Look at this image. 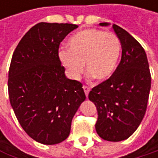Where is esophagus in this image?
I'll use <instances>...</instances> for the list:
<instances>
[{"label": "esophagus", "mask_w": 158, "mask_h": 158, "mask_svg": "<svg viewBox=\"0 0 158 158\" xmlns=\"http://www.w3.org/2000/svg\"><path fill=\"white\" fill-rule=\"evenodd\" d=\"M83 89H84V92H85V94H86V96L88 97V95H89V90H90V89L88 87V86H83Z\"/></svg>", "instance_id": "esophagus-1"}]
</instances>
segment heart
Returning a JSON list of instances; mask_svg holds the SVG:
<instances>
[{"mask_svg":"<svg viewBox=\"0 0 158 158\" xmlns=\"http://www.w3.org/2000/svg\"><path fill=\"white\" fill-rule=\"evenodd\" d=\"M69 49H61L59 59L72 79H79L85 69L89 77L97 80L109 79L116 69L122 45L115 34L90 28L72 35Z\"/></svg>","mask_w":158,"mask_h":158,"instance_id":"heart-1","label":"heart"}]
</instances>
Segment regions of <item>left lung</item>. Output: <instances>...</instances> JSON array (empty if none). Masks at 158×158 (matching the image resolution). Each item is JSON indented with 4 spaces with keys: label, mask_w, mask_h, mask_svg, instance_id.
<instances>
[{
    "label": "left lung",
    "mask_w": 158,
    "mask_h": 158,
    "mask_svg": "<svg viewBox=\"0 0 158 158\" xmlns=\"http://www.w3.org/2000/svg\"><path fill=\"white\" fill-rule=\"evenodd\" d=\"M112 28L122 45L121 61L109 79L91 89L89 99L98 111L97 134L106 141L119 142L130 137L142 122L151 74L146 54L139 42L120 26L112 24Z\"/></svg>",
    "instance_id": "left-lung-1"
}]
</instances>
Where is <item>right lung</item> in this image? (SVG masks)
<instances>
[{
    "label": "right lung",
    "mask_w": 158,
    "mask_h": 158,
    "mask_svg": "<svg viewBox=\"0 0 158 158\" xmlns=\"http://www.w3.org/2000/svg\"><path fill=\"white\" fill-rule=\"evenodd\" d=\"M79 25L39 23L21 39L13 54L8 79L11 105L24 132L36 142L66 140L86 96L82 84L65 76L58 56L63 39Z\"/></svg>",
    "instance_id": "obj_1"
}]
</instances>
